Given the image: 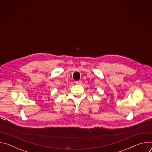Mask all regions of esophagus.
Here are the masks:
<instances>
[{"instance_id":"1","label":"esophagus","mask_w":152,"mask_h":152,"mask_svg":"<svg viewBox=\"0 0 152 152\" xmlns=\"http://www.w3.org/2000/svg\"><path fill=\"white\" fill-rule=\"evenodd\" d=\"M75 83H76V85H81L82 83V82L81 80H77V81H76Z\"/></svg>"}]
</instances>
